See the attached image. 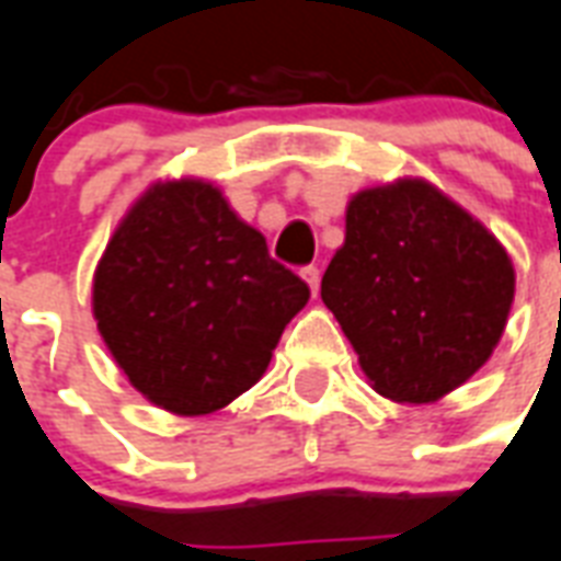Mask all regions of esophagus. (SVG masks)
<instances>
[{"instance_id":"34e87169","label":"esophagus","mask_w":561,"mask_h":561,"mask_svg":"<svg viewBox=\"0 0 561 561\" xmlns=\"http://www.w3.org/2000/svg\"><path fill=\"white\" fill-rule=\"evenodd\" d=\"M299 276H302V279L308 282V288H311V294H320V271H317L314 264H308V267H302V271H299Z\"/></svg>"}]
</instances>
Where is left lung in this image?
<instances>
[{"label": "left lung", "instance_id": "8db88e82", "mask_svg": "<svg viewBox=\"0 0 561 561\" xmlns=\"http://www.w3.org/2000/svg\"><path fill=\"white\" fill-rule=\"evenodd\" d=\"M320 297L375 392L431 404L495 352L515 299L506 247L448 194L399 178L352 194Z\"/></svg>", "mask_w": 561, "mask_h": 561}]
</instances>
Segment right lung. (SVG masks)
<instances>
[{
  "mask_svg": "<svg viewBox=\"0 0 561 561\" xmlns=\"http://www.w3.org/2000/svg\"><path fill=\"white\" fill-rule=\"evenodd\" d=\"M308 297L201 178L145 188L92 276L101 341L127 381L174 416H206L250 390Z\"/></svg>",
  "mask_w": 561,
  "mask_h": 561,
  "instance_id": "1",
  "label": "right lung"
}]
</instances>
